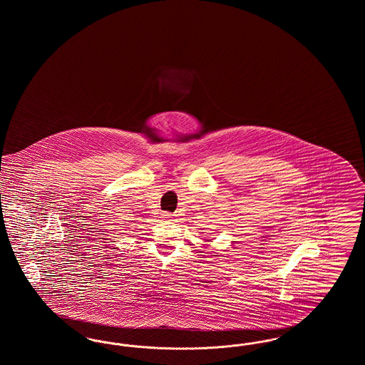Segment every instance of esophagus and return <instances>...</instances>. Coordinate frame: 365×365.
I'll return each mask as SVG.
<instances>
[{"mask_svg": "<svg viewBox=\"0 0 365 365\" xmlns=\"http://www.w3.org/2000/svg\"><path fill=\"white\" fill-rule=\"evenodd\" d=\"M163 217H164V219H167V220H170V219L173 217V215H171V213H164V215H163Z\"/></svg>", "mask_w": 365, "mask_h": 365, "instance_id": "esophagus-1", "label": "esophagus"}]
</instances>
